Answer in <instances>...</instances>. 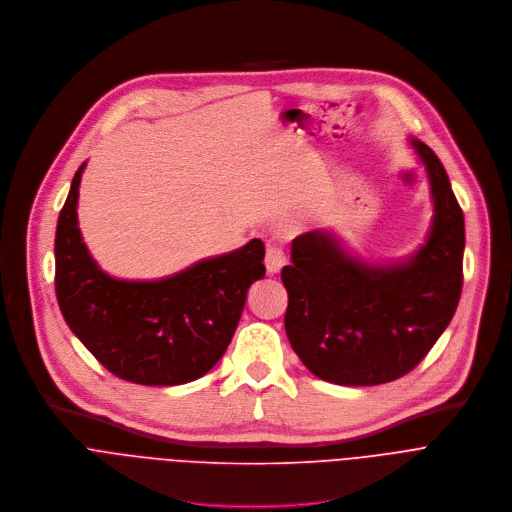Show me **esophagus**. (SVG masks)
Wrapping results in <instances>:
<instances>
[{"instance_id": "obj_1", "label": "esophagus", "mask_w": 512, "mask_h": 512, "mask_svg": "<svg viewBox=\"0 0 512 512\" xmlns=\"http://www.w3.org/2000/svg\"><path fill=\"white\" fill-rule=\"evenodd\" d=\"M264 264H266V270L268 274H278L282 270V266L286 264V256L282 252V248H276V246H270L266 250V258H264Z\"/></svg>"}]
</instances>
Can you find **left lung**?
<instances>
[{"label": "left lung", "mask_w": 512, "mask_h": 512, "mask_svg": "<svg viewBox=\"0 0 512 512\" xmlns=\"http://www.w3.org/2000/svg\"><path fill=\"white\" fill-rule=\"evenodd\" d=\"M407 141L434 203L424 244L393 262H369L333 230H313L292 240V264L282 268L288 341L304 367L329 383L379 385L410 373L456 313L464 214L438 155L420 139Z\"/></svg>", "instance_id": "1"}]
</instances>
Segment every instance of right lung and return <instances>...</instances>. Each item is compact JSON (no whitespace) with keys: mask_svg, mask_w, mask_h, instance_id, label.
I'll return each instance as SVG.
<instances>
[{"mask_svg":"<svg viewBox=\"0 0 512 512\" xmlns=\"http://www.w3.org/2000/svg\"><path fill=\"white\" fill-rule=\"evenodd\" d=\"M72 179L58 218L56 296L82 345L117 377L139 385H181L206 375L226 353L248 288L264 278V244L203 258L157 280H123L100 270L78 228Z\"/></svg>","mask_w":512,"mask_h":512,"instance_id":"obj_1","label":"right lung"}]
</instances>
